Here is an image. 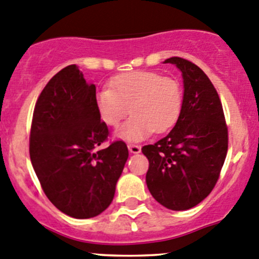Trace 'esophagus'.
Wrapping results in <instances>:
<instances>
[{
  "label": "esophagus",
  "mask_w": 259,
  "mask_h": 259,
  "mask_svg": "<svg viewBox=\"0 0 259 259\" xmlns=\"http://www.w3.org/2000/svg\"><path fill=\"white\" fill-rule=\"evenodd\" d=\"M128 150H130V152L131 154H139L140 151H141V147L139 146V145H128Z\"/></svg>",
  "instance_id": "esophagus-1"
}]
</instances>
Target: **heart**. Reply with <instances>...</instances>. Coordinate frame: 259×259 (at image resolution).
<instances>
[{
	"label": "heart",
	"instance_id": "1",
	"mask_svg": "<svg viewBox=\"0 0 259 259\" xmlns=\"http://www.w3.org/2000/svg\"><path fill=\"white\" fill-rule=\"evenodd\" d=\"M183 107V89L178 80L154 71H131L110 81V89L95 95L100 120L117 127L131 112L134 117L117 131L118 139L142 141L152 134L173 127Z\"/></svg>",
	"mask_w": 259,
	"mask_h": 259
}]
</instances>
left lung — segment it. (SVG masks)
<instances>
[{"label": "left lung", "instance_id": "8db88e82", "mask_svg": "<svg viewBox=\"0 0 259 259\" xmlns=\"http://www.w3.org/2000/svg\"><path fill=\"white\" fill-rule=\"evenodd\" d=\"M183 77V107L164 139L142 147L149 159L146 184L160 205L184 211L215 187L228 152V127L218 91L203 71L181 57L165 60Z\"/></svg>", "mask_w": 259, "mask_h": 259}]
</instances>
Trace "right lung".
Returning <instances> with one entry per match:
<instances>
[{"instance_id":"add662e5","label":"right lung","mask_w":259,"mask_h":259,"mask_svg":"<svg viewBox=\"0 0 259 259\" xmlns=\"http://www.w3.org/2000/svg\"><path fill=\"white\" fill-rule=\"evenodd\" d=\"M97 89L76 65L56 73L34 108L29 152L49 201L75 219H90L112 203L128 159L127 145L108 139L95 108Z\"/></svg>"}]
</instances>
